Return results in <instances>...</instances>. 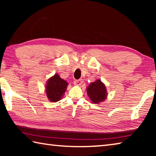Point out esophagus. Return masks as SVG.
Here are the masks:
<instances>
[{"mask_svg":"<svg viewBox=\"0 0 156 156\" xmlns=\"http://www.w3.org/2000/svg\"><path fill=\"white\" fill-rule=\"evenodd\" d=\"M83 83V79H79V80H74V84H76V85H81Z\"/></svg>","mask_w":156,"mask_h":156,"instance_id":"1","label":"esophagus"}]
</instances>
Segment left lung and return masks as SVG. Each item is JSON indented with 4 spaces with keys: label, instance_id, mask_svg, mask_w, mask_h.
Listing matches in <instances>:
<instances>
[{
    "label": "left lung",
    "instance_id": "left-lung-1",
    "mask_svg": "<svg viewBox=\"0 0 156 156\" xmlns=\"http://www.w3.org/2000/svg\"><path fill=\"white\" fill-rule=\"evenodd\" d=\"M88 96L94 103L103 101L107 97V91L105 84L100 80L91 83L87 89Z\"/></svg>",
    "mask_w": 156,
    "mask_h": 156
}]
</instances>
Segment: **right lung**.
<instances>
[{
	"label": "right lung",
	"instance_id": "right-lung-1",
	"mask_svg": "<svg viewBox=\"0 0 156 156\" xmlns=\"http://www.w3.org/2000/svg\"><path fill=\"white\" fill-rule=\"evenodd\" d=\"M67 84V82L60 78L58 74L49 79L46 87V94L49 100L51 102L60 100L66 91Z\"/></svg>",
	"mask_w": 156,
	"mask_h": 156
}]
</instances>
